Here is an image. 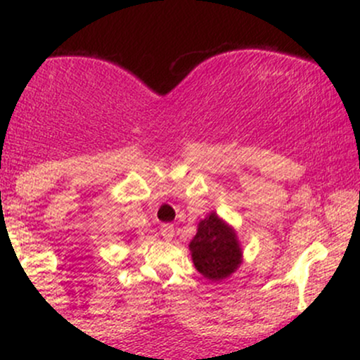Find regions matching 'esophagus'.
I'll return each mask as SVG.
<instances>
[{
  "instance_id": "1",
  "label": "esophagus",
  "mask_w": 360,
  "mask_h": 360,
  "mask_svg": "<svg viewBox=\"0 0 360 360\" xmlns=\"http://www.w3.org/2000/svg\"><path fill=\"white\" fill-rule=\"evenodd\" d=\"M160 235H162L166 240H171V238L174 237V225H172V223H162V225H160Z\"/></svg>"
}]
</instances>
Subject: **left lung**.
I'll list each match as a JSON object with an SVG mask.
<instances>
[{
    "mask_svg": "<svg viewBox=\"0 0 360 360\" xmlns=\"http://www.w3.org/2000/svg\"><path fill=\"white\" fill-rule=\"evenodd\" d=\"M194 267L210 281L229 278L242 264L237 233L217 213L198 223V232L189 242Z\"/></svg>",
    "mask_w": 360,
    "mask_h": 360,
    "instance_id": "left-lung-1",
    "label": "left lung"
}]
</instances>
